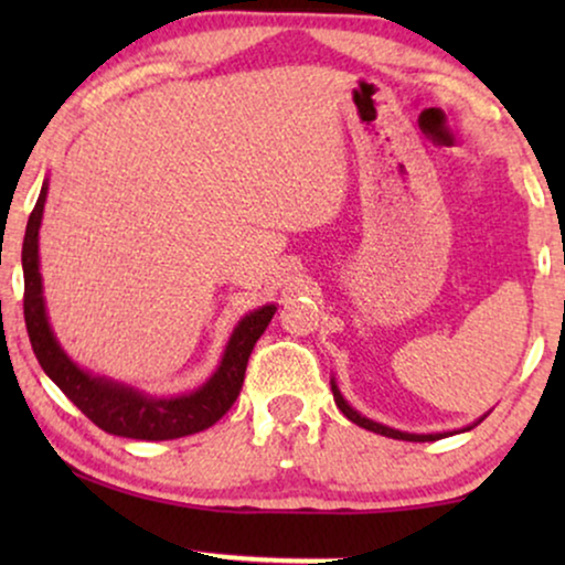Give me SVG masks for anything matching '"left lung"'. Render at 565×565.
Here are the masks:
<instances>
[{
	"instance_id": "8db88e82",
	"label": "left lung",
	"mask_w": 565,
	"mask_h": 565,
	"mask_svg": "<svg viewBox=\"0 0 565 565\" xmlns=\"http://www.w3.org/2000/svg\"><path fill=\"white\" fill-rule=\"evenodd\" d=\"M331 393H334V401H337L339 412H342V414L347 416V419L354 422V424H358V427H362V429L375 431V435H383V437H391V439H406V443H431V439H443V437H447V435H458V431H439V435H408V431L391 429V427H385V424H377V422H373V419H367V416H362L360 412H354V408L344 401L342 393H339L334 381H331ZM483 416H486V414H483ZM483 416H481V419H478V422H483ZM478 422H476V424H478ZM468 429H473V427H466V429H460V431H468Z\"/></svg>"
}]
</instances>
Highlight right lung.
Wrapping results in <instances>:
<instances>
[{
  "instance_id": "obj_1",
  "label": "right lung",
  "mask_w": 565,
  "mask_h": 565,
  "mask_svg": "<svg viewBox=\"0 0 565 565\" xmlns=\"http://www.w3.org/2000/svg\"><path fill=\"white\" fill-rule=\"evenodd\" d=\"M49 182H43L41 195L28 218L25 242H22V275H25V327L30 344L45 375L66 393V398L79 412L105 429L107 435L130 439H177L213 427L234 406L244 385V373L257 339L265 334L277 308L262 306L246 313L231 334L221 365L198 391L177 398H157L130 388V385L107 381L82 370L53 337L43 300L41 262H38V231L43 221V205Z\"/></svg>"
}]
</instances>
